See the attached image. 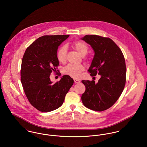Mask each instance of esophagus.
I'll return each instance as SVG.
<instances>
[{
  "label": "esophagus",
  "mask_w": 147,
  "mask_h": 147,
  "mask_svg": "<svg viewBox=\"0 0 147 147\" xmlns=\"http://www.w3.org/2000/svg\"><path fill=\"white\" fill-rule=\"evenodd\" d=\"M74 82H75L76 83H79L80 82L79 80L77 79H74Z\"/></svg>",
  "instance_id": "34e87169"
}]
</instances>
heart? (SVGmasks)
Wrapping results in <instances>:
<instances>
[{"label":"heart","instance_id":"obj_1","mask_svg":"<svg viewBox=\"0 0 147 147\" xmlns=\"http://www.w3.org/2000/svg\"><path fill=\"white\" fill-rule=\"evenodd\" d=\"M72 47L75 49L82 57H84L88 51V47L84 42L81 41H76L72 44ZM67 48L64 46L59 48L57 52V59L59 62L63 63L66 60V54ZM84 70V67L82 65L68 64L64 67L63 72L64 74L69 76L73 78H78L82 72Z\"/></svg>","mask_w":147,"mask_h":147}]
</instances>
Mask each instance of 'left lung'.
<instances>
[{
  "instance_id": "1",
  "label": "left lung",
  "mask_w": 147,
  "mask_h": 147,
  "mask_svg": "<svg viewBox=\"0 0 147 147\" xmlns=\"http://www.w3.org/2000/svg\"><path fill=\"white\" fill-rule=\"evenodd\" d=\"M92 48L94 55L88 71L90 76L100 75L94 80H82L86 90L82 95L83 104L97 111L111 107L118 100L124 88L126 69L121 50L113 41L97 35H86L80 38Z\"/></svg>"
}]
</instances>
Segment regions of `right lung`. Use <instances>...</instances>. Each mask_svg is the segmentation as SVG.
I'll return each mask as SVG.
<instances>
[{
  "label": "right lung",
  "mask_w": 147,
  "mask_h": 147,
  "mask_svg": "<svg viewBox=\"0 0 147 147\" xmlns=\"http://www.w3.org/2000/svg\"><path fill=\"white\" fill-rule=\"evenodd\" d=\"M69 36L40 37L27 47L23 57L21 80L23 90L30 103L41 112H50L60 107L73 84V79L68 75L63 76L55 83L50 78L51 73L57 71L59 65L58 47Z\"/></svg>",
  "instance_id": "right-lung-1"
}]
</instances>
